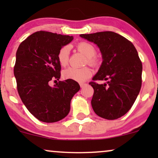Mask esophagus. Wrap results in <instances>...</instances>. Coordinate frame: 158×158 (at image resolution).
I'll use <instances>...</instances> for the list:
<instances>
[{"instance_id":"obj_1","label":"esophagus","mask_w":158,"mask_h":158,"mask_svg":"<svg viewBox=\"0 0 158 158\" xmlns=\"http://www.w3.org/2000/svg\"><path fill=\"white\" fill-rule=\"evenodd\" d=\"M80 85H81V88H83V87H85V85H87V84H86V83H80Z\"/></svg>"}]
</instances>
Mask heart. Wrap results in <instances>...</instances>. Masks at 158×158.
Returning <instances> with one entry per match:
<instances>
[{
  "mask_svg": "<svg viewBox=\"0 0 158 158\" xmlns=\"http://www.w3.org/2000/svg\"><path fill=\"white\" fill-rule=\"evenodd\" d=\"M77 48L79 52L87 57L86 62L91 65H96L97 59L95 57L96 49L94 45L86 42H81L77 44ZM70 47L68 45L63 46L57 54V60L60 65L65 67L68 64L70 59ZM92 75L91 69L85 67L83 68H76L70 67L62 71V76L64 79H71L77 82H83Z\"/></svg>",
  "mask_w": 158,
  "mask_h": 158,
  "instance_id": "1",
  "label": "heart"
}]
</instances>
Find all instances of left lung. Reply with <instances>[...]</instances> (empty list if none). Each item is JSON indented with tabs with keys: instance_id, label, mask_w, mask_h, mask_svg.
Returning <instances> with one entry per match:
<instances>
[{
	"instance_id": "8db88e82",
	"label": "left lung",
	"mask_w": 158,
	"mask_h": 158,
	"mask_svg": "<svg viewBox=\"0 0 158 158\" xmlns=\"http://www.w3.org/2000/svg\"><path fill=\"white\" fill-rule=\"evenodd\" d=\"M97 44L102 54L101 68L89 84L94 88L93 109L106 119H117L129 111L142 86V64L137 49L113 31L80 35ZM96 80H107L98 84Z\"/></svg>"
}]
</instances>
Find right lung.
Wrapping results in <instances>:
<instances>
[{"mask_svg": "<svg viewBox=\"0 0 158 158\" xmlns=\"http://www.w3.org/2000/svg\"><path fill=\"white\" fill-rule=\"evenodd\" d=\"M73 40V36L46 31H36L23 41L16 52L14 73L20 98L32 115L41 122L62 119L70 109V101L80 90L76 81H59L58 52Z\"/></svg>", "mask_w": 158, "mask_h": 158, "instance_id": "right-lung-1", "label": "right lung"}]
</instances>
